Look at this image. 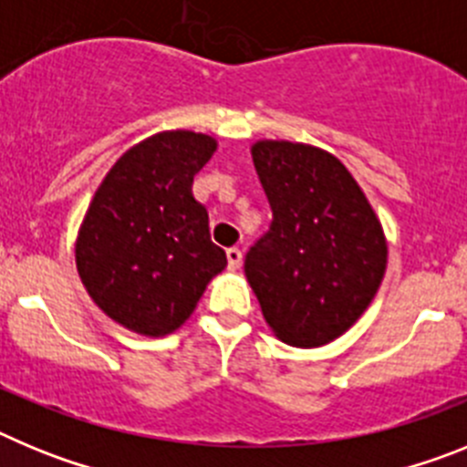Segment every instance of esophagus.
<instances>
[{
	"instance_id": "esophagus-1",
	"label": "esophagus",
	"mask_w": 467,
	"mask_h": 467,
	"mask_svg": "<svg viewBox=\"0 0 467 467\" xmlns=\"http://www.w3.org/2000/svg\"><path fill=\"white\" fill-rule=\"evenodd\" d=\"M226 259H229V269H241L243 253L238 247H229V250H226Z\"/></svg>"
}]
</instances>
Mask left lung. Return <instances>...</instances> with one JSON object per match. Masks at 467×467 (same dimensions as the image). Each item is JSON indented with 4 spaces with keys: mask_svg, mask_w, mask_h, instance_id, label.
I'll list each match as a JSON object with an SVG mask.
<instances>
[{
    "mask_svg": "<svg viewBox=\"0 0 467 467\" xmlns=\"http://www.w3.org/2000/svg\"><path fill=\"white\" fill-rule=\"evenodd\" d=\"M250 151L274 222L247 253V283L280 341L320 348L348 332L381 287V220L329 151L290 140H257Z\"/></svg>",
    "mask_w": 467,
    "mask_h": 467,
    "instance_id": "left-lung-1",
    "label": "left lung"
}]
</instances>
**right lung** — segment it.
I'll return each mask as SVG.
<instances>
[{
    "mask_svg": "<svg viewBox=\"0 0 467 467\" xmlns=\"http://www.w3.org/2000/svg\"><path fill=\"white\" fill-rule=\"evenodd\" d=\"M214 150L213 135L161 130L123 151L90 198L77 271L95 306L130 332L156 339L180 329L224 271L208 210L192 193Z\"/></svg>",
    "mask_w": 467,
    "mask_h": 467,
    "instance_id": "add662e5",
    "label": "right lung"
}]
</instances>
